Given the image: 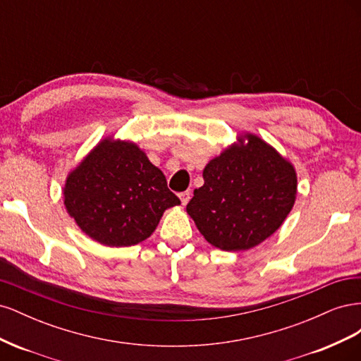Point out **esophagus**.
<instances>
[{"instance_id":"obj_1","label":"esophagus","mask_w":361,"mask_h":361,"mask_svg":"<svg viewBox=\"0 0 361 361\" xmlns=\"http://www.w3.org/2000/svg\"><path fill=\"white\" fill-rule=\"evenodd\" d=\"M190 195H191L190 191H183V192L179 194V199H180V202H182L183 206L190 202Z\"/></svg>"}]
</instances>
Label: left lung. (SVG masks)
<instances>
[{"instance_id":"1","label":"left lung","mask_w":361,"mask_h":361,"mask_svg":"<svg viewBox=\"0 0 361 361\" xmlns=\"http://www.w3.org/2000/svg\"><path fill=\"white\" fill-rule=\"evenodd\" d=\"M187 204L199 232L223 251H244L274 235L297 199V171L264 138L241 133L203 169Z\"/></svg>"}]
</instances>
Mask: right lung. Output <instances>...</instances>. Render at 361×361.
<instances>
[{"mask_svg":"<svg viewBox=\"0 0 361 361\" xmlns=\"http://www.w3.org/2000/svg\"><path fill=\"white\" fill-rule=\"evenodd\" d=\"M63 203L93 241L130 247L154 233L164 212L180 200L143 149L108 135L68 173Z\"/></svg>","mask_w":361,"mask_h":361,"instance_id":"add662e5","label":"right lung"}]
</instances>
